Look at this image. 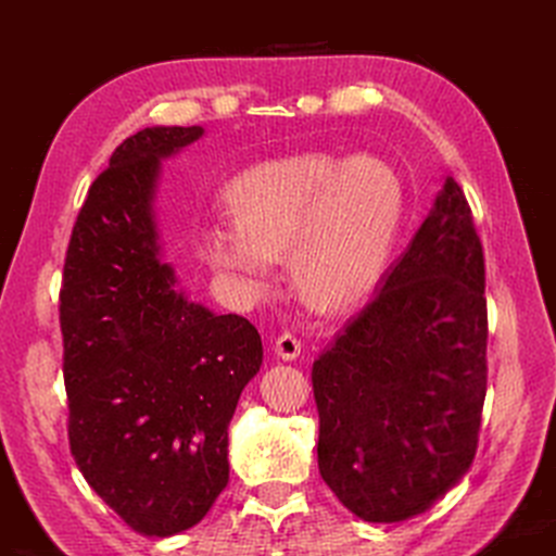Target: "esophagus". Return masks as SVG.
Masks as SVG:
<instances>
[{"label": "esophagus", "mask_w": 556, "mask_h": 556, "mask_svg": "<svg viewBox=\"0 0 556 556\" xmlns=\"http://www.w3.org/2000/svg\"><path fill=\"white\" fill-rule=\"evenodd\" d=\"M271 348H275V353L281 357V361H294V357H299V353H301V341L294 333L285 331Z\"/></svg>", "instance_id": "obj_1"}]
</instances>
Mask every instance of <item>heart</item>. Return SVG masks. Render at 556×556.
I'll return each mask as SVG.
<instances>
[{
    "label": "heart",
    "mask_w": 556,
    "mask_h": 556,
    "mask_svg": "<svg viewBox=\"0 0 556 556\" xmlns=\"http://www.w3.org/2000/svg\"><path fill=\"white\" fill-rule=\"evenodd\" d=\"M232 225H211L203 250L255 291L271 262L291 257L299 296L316 308L361 301L388 265L402 218V188L372 159L301 154L250 168L230 186Z\"/></svg>",
    "instance_id": "obj_1"
}]
</instances>
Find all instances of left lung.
<instances>
[{"label":"left lung","mask_w":556,"mask_h":556,"mask_svg":"<svg viewBox=\"0 0 556 556\" xmlns=\"http://www.w3.org/2000/svg\"><path fill=\"white\" fill-rule=\"evenodd\" d=\"M485 262L454 176L382 289L312 370L318 470L365 522L427 513L473 464L488 384Z\"/></svg>","instance_id":"obj_1"}]
</instances>
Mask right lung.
Instances as JSON below:
<instances>
[{"label":"right lung","mask_w":556,"mask_h":556,"mask_svg":"<svg viewBox=\"0 0 556 556\" xmlns=\"http://www.w3.org/2000/svg\"><path fill=\"white\" fill-rule=\"evenodd\" d=\"M201 127H147L92 181L65 252L63 380L83 478L149 538L201 522L228 485V425L262 365L248 318L176 291L152 215L159 162Z\"/></svg>","instance_id":"right-lung-1"}]
</instances>
